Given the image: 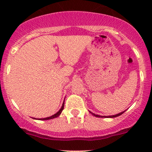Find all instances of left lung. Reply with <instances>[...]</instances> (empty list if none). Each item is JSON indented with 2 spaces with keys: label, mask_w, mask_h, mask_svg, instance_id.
<instances>
[{
  "label": "left lung",
  "mask_w": 152,
  "mask_h": 152,
  "mask_svg": "<svg viewBox=\"0 0 152 152\" xmlns=\"http://www.w3.org/2000/svg\"><path fill=\"white\" fill-rule=\"evenodd\" d=\"M125 111H126V110H125ZM125 111L122 112V113H118V114H117V115H111V116H101V115H99L94 114V113H91V112H90V113H92V115H93L96 116V117H98V118H115V117H118V116H119V115H121L123 114V113Z\"/></svg>",
  "instance_id": "left-lung-1"
}]
</instances>
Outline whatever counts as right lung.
Wrapping results in <instances>:
<instances>
[{
    "label": "right lung",
    "instance_id": "right-lung-1",
    "mask_svg": "<svg viewBox=\"0 0 152 152\" xmlns=\"http://www.w3.org/2000/svg\"><path fill=\"white\" fill-rule=\"evenodd\" d=\"M64 106H65V103L63 102V104H62V107H61V109L59 110V111L57 112V113H56V114H54L53 115L50 116V117L45 118H39L38 120H49V119H53V118H57L58 116H59V115L62 113V110H63V109H64ZM34 119H36V118H34Z\"/></svg>",
    "mask_w": 152,
    "mask_h": 152
}]
</instances>
